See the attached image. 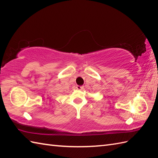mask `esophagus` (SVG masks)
Listing matches in <instances>:
<instances>
[{"mask_svg":"<svg viewBox=\"0 0 158 158\" xmlns=\"http://www.w3.org/2000/svg\"><path fill=\"white\" fill-rule=\"evenodd\" d=\"M76 88H77V89H78V90H81V89H83V86L77 85V86H76Z\"/></svg>","mask_w":158,"mask_h":158,"instance_id":"1","label":"esophagus"}]
</instances>
